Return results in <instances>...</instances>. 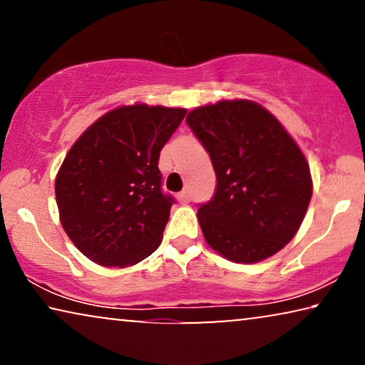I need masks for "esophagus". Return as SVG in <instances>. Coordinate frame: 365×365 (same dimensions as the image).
<instances>
[{"mask_svg":"<svg viewBox=\"0 0 365 365\" xmlns=\"http://www.w3.org/2000/svg\"><path fill=\"white\" fill-rule=\"evenodd\" d=\"M178 197H179V201H181V202H189V201H191V192L181 191L178 194Z\"/></svg>","mask_w":365,"mask_h":365,"instance_id":"esophagus-1","label":"esophagus"}]
</instances>
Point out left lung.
Listing matches in <instances>:
<instances>
[{"mask_svg":"<svg viewBox=\"0 0 365 365\" xmlns=\"http://www.w3.org/2000/svg\"><path fill=\"white\" fill-rule=\"evenodd\" d=\"M186 121L211 156L216 194L197 209L204 239L232 262L281 251L312 197L311 169L277 118L249 99L192 109Z\"/></svg>","mask_w":365,"mask_h":365,"instance_id":"8db88e82","label":"left lung"}]
</instances>
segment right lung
<instances>
[{"mask_svg":"<svg viewBox=\"0 0 365 365\" xmlns=\"http://www.w3.org/2000/svg\"><path fill=\"white\" fill-rule=\"evenodd\" d=\"M184 108L119 106L69 149L54 192L63 229L88 259L128 267L156 251L174 199L161 191L159 153Z\"/></svg>","mask_w":365,"mask_h":365,"instance_id":"right-lung-1","label":"right lung"}]
</instances>
